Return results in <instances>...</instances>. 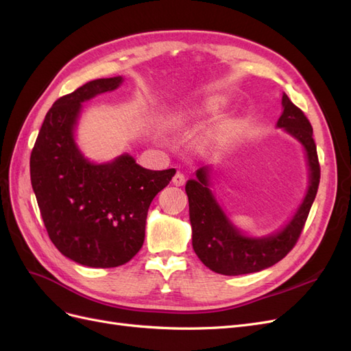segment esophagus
I'll list each match as a JSON object with an SVG mask.
<instances>
[{
    "label": "esophagus",
    "mask_w": 351,
    "mask_h": 351,
    "mask_svg": "<svg viewBox=\"0 0 351 351\" xmlns=\"http://www.w3.org/2000/svg\"><path fill=\"white\" fill-rule=\"evenodd\" d=\"M186 183V177L184 174L182 173H177L174 177H173V184L174 186H183Z\"/></svg>",
    "instance_id": "esophagus-1"
}]
</instances>
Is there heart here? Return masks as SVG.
<instances>
[{
  "label": "heart",
  "mask_w": 351,
  "mask_h": 351,
  "mask_svg": "<svg viewBox=\"0 0 351 351\" xmlns=\"http://www.w3.org/2000/svg\"><path fill=\"white\" fill-rule=\"evenodd\" d=\"M221 110V102L217 99H212L205 102L204 105H200V107H196L193 110H189L184 112H180V115L177 117V120L180 123H187L190 120H195L199 119V117L205 115V114H218Z\"/></svg>",
  "instance_id": "obj_1"
}]
</instances>
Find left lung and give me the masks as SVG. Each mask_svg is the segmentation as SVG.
<instances>
[{"instance_id": "obj_1", "label": "left lung", "mask_w": 351, "mask_h": 351, "mask_svg": "<svg viewBox=\"0 0 351 351\" xmlns=\"http://www.w3.org/2000/svg\"><path fill=\"white\" fill-rule=\"evenodd\" d=\"M281 104L284 111L277 125L302 142L311 167V186L307 195L294 218L282 231L265 239H250L240 234V231L230 224L208 189L206 168L197 169V180H189L186 184L193 249L205 267L217 274L243 275L272 267L295 246L309 217L321 180L313 129L304 112L295 107L285 93Z\"/></svg>"}]
</instances>
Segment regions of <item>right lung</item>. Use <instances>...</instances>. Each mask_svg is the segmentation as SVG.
Instances as JSON below:
<instances>
[{"label": "right lung", "mask_w": 351, "mask_h": 351, "mask_svg": "<svg viewBox=\"0 0 351 351\" xmlns=\"http://www.w3.org/2000/svg\"><path fill=\"white\" fill-rule=\"evenodd\" d=\"M121 82L92 80L58 98L30 154L32 187L51 241L92 268L120 267L141 250L151 202L176 174L174 168L146 169L130 155L95 165L79 152L73 129L80 104Z\"/></svg>", "instance_id": "obj_1"}]
</instances>
